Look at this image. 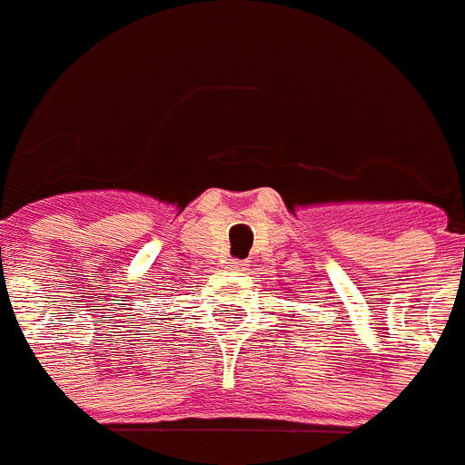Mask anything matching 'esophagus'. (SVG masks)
<instances>
[{
	"instance_id": "34e87169",
	"label": "esophagus",
	"mask_w": 465,
	"mask_h": 465,
	"mask_svg": "<svg viewBox=\"0 0 465 465\" xmlns=\"http://www.w3.org/2000/svg\"><path fill=\"white\" fill-rule=\"evenodd\" d=\"M228 269H235V271L247 269V262H244V259H230V262H228Z\"/></svg>"
}]
</instances>
